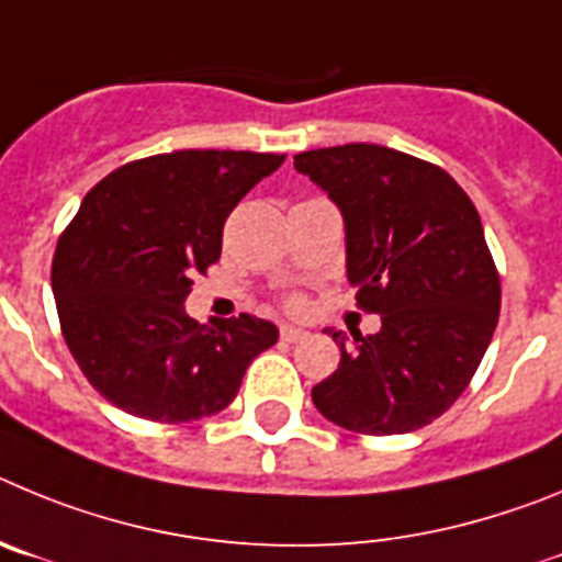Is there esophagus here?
<instances>
[{
  "mask_svg": "<svg viewBox=\"0 0 562 562\" xmlns=\"http://www.w3.org/2000/svg\"><path fill=\"white\" fill-rule=\"evenodd\" d=\"M280 336H282V341L296 344V341H305L307 330H302V327H293V325H282L280 327Z\"/></svg>",
  "mask_w": 562,
  "mask_h": 562,
  "instance_id": "1",
  "label": "esophagus"
}]
</instances>
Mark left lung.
Wrapping results in <instances>:
<instances>
[{"instance_id":"obj_1","label":"left lung","mask_w":562,"mask_h":562,"mask_svg":"<svg viewBox=\"0 0 562 562\" xmlns=\"http://www.w3.org/2000/svg\"><path fill=\"white\" fill-rule=\"evenodd\" d=\"M344 218L347 280L375 336L333 330L341 361L313 403L356 434H408L448 412L493 338L502 282L482 218L437 165L369 143L293 156Z\"/></svg>"}]
</instances>
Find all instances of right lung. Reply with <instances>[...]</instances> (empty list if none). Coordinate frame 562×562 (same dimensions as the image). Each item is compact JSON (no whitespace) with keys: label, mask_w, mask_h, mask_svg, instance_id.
<instances>
[{"label":"right lung","mask_w":562,"mask_h":562,"mask_svg":"<svg viewBox=\"0 0 562 562\" xmlns=\"http://www.w3.org/2000/svg\"><path fill=\"white\" fill-rule=\"evenodd\" d=\"M282 161L176 150L128 161L89 190L55 249L53 293L69 352L105 401L156 423H190L235 401L280 330L249 313L199 325L184 300L221 257L237 201Z\"/></svg>","instance_id":"obj_1"}]
</instances>
